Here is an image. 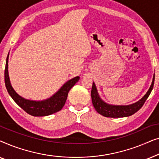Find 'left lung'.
<instances>
[{
	"label": "left lung",
	"instance_id": "left-lung-1",
	"mask_svg": "<svg viewBox=\"0 0 159 159\" xmlns=\"http://www.w3.org/2000/svg\"><path fill=\"white\" fill-rule=\"evenodd\" d=\"M154 80H155V75H153V82H152L151 85L148 91L145 95V96L138 102L129 106H111L106 103L105 102H103L100 98L95 83L93 82L92 90H91V98H92L93 105L98 113L106 117L119 118V117L131 116L138 111V110H140L141 107L144 105L145 101L151 94L152 89L153 88Z\"/></svg>",
	"mask_w": 159,
	"mask_h": 159
}]
</instances>
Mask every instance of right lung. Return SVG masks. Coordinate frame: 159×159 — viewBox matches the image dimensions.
<instances>
[{
  "instance_id": "obj_1",
  "label": "right lung",
  "mask_w": 159,
  "mask_h": 159,
  "mask_svg": "<svg viewBox=\"0 0 159 159\" xmlns=\"http://www.w3.org/2000/svg\"><path fill=\"white\" fill-rule=\"evenodd\" d=\"M8 55L7 56V58H6L5 72H4L5 84L8 93H9L11 97L16 102L17 105L20 106L27 114L34 116H48V115L54 114V113L61 109L63 106H64L65 103H66L69 91L80 80L79 77H76L73 79L69 80L51 98L45 100V101H30V100L25 99L19 96L13 89L12 86L11 85L8 72Z\"/></svg>"
}]
</instances>
